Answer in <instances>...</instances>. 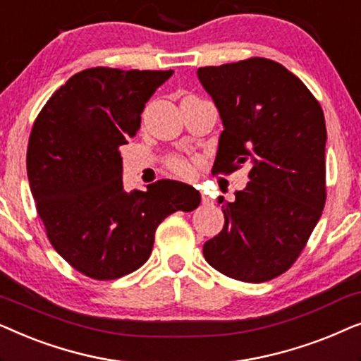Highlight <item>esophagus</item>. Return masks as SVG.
<instances>
[{
    "label": "esophagus",
    "instance_id": "1",
    "mask_svg": "<svg viewBox=\"0 0 361 361\" xmlns=\"http://www.w3.org/2000/svg\"><path fill=\"white\" fill-rule=\"evenodd\" d=\"M202 204H210V199L204 194H202Z\"/></svg>",
    "mask_w": 361,
    "mask_h": 361
}]
</instances>
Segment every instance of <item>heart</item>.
Returning <instances> with one entry per match:
<instances>
[{
  "label": "heart",
  "instance_id": "heart-1",
  "mask_svg": "<svg viewBox=\"0 0 361 361\" xmlns=\"http://www.w3.org/2000/svg\"><path fill=\"white\" fill-rule=\"evenodd\" d=\"M166 164L172 172H174V174L182 176V177H189L192 174V171H194V166H192V162L187 161L185 157H180V156L167 157Z\"/></svg>",
  "mask_w": 361,
  "mask_h": 361
}]
</instances>
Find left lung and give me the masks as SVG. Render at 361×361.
I'll use <instances>...</instances> for the list:
<instances>
[{
  "label": "left lung",
  "mask_w": 361,
  "mask_h": 361,
  "mask_svg": "<svg viewBox=\"0 0 361 361\" xmlns=\"http://www.w3.org/2000/svg\"><path fill=\"white\" fill-rule=\"evenodd\" d=\"M225 130L214 174L250 162V182L224 204V230L204 245L212 268L231 279L264 283L288 271L322 215L324 111L304 82L281 63L251 57L200 67Z\"/></svg>",
  "instance_id": "8db88e82"
}]
</instances>
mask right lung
I'll return each instance as SVG.
<instances>
[{
    "instance_id": "add662e5",
    "label": "right lung",
    "mask_w": 361,
    "mask_h": 361,
    "mask_svg": "<svg viewBox=\"0 0 361 361\" xmlns=\"http://www.w3.org/2000/svg\"><path fill=\"white\" fill-rule=\"evenodd\" d=\"M172 71L93 67L52 93L32 125L27 179L54 250L78 273L118 279L151 256L156 228L200 204L194 187L161 179L123 189L121 152L147 100Z\"/></svg>"
}]
</instances>
